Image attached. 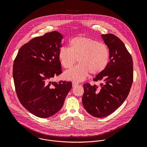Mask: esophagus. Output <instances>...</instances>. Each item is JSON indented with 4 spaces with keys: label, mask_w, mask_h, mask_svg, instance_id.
<instances>
[{
    "label": "esophagus",
    "mask_w": 147,
    "mask_h": 147,
    "mask_svg": "<svg viewBox=\"0 0 147 147\" xmlns=\"http://www.w3.org/2000/svg\"><path fill=\"white\" fill-rule=\"evenodd\" d=\"M79 84V83L77 82H75V81H73L72 82V86H76V85H78Z\"/></svg>",
    "instance_id": "34e87169"
}]
</instances>
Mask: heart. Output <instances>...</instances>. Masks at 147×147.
I'll return each mask as SVG.
<instances>
[{"instance_id":"obj_1","label":"heart","mask_w":147,"mask_h":147,"mask_svg":"<svg viewBox=\"0 0 147 147\" xmlns=\"http://www.w3.org/2000/svg\"><path fill=\"white\" fill-rule=\"evenodd\" d=\"M69 48L62 47L58 57L65 68H70L78 61L80 64L67 71L66 78L83 81L90 73L97 75L104 71L109 59V51L105 44L87 37H76L69 42Z\"/></svg>"}]
</instances>
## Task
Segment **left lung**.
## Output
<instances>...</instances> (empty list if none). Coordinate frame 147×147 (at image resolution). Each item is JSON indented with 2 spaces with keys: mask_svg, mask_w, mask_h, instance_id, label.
Returning a JSON list of instances; mask_svg holds the SVG:
<instances>
[{
  "mask_svg": "<svg viewBox=\"0 0 147 147\" xmlns=\"http://www.w3.org/2000/svg\"><path fill=\"white\" fill-rule=\"evenodd\" d=\"M101 37L109 48L110 61L93 79L102 82L100 87L85 83L82 98L86 111L96 118L107 117L122 105L133 82V61L123 42L113 34Z\"/></svg>",
  "mask_w": 147,
  "mask_h": 147,
  "instance_id": "1",
  "label": "left lung"
}]
</instances>
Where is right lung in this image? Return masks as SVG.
Returning <instances> with one entry per match:
<instances>
[{
	"mask_svg": "<svg viewBox=\"0 0 147 147\" xmlns=\"http://www.w3.org/2000/svg\"><path fill=\"white\" fill-rule=\"evenodd\" d=\"M62 39L57 31L35 37L21 47L13 62L18 97L28 111L40 118L59 111L72 88L71 82H52L62 72L58 57Z\"/></svg>",
	"mask_w": 147,
	"mask_h": 147,
	"instance_id": "obj_1",
	"label": "right lung"
}]
</instances>
